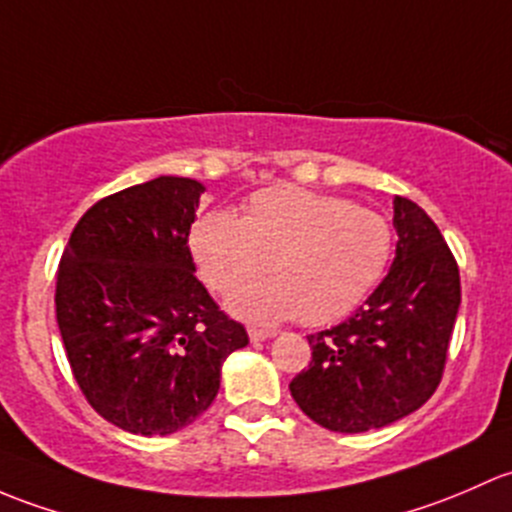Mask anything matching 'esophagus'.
<instances>
[{
	"mask_svg": "<svg viewBox=\"0 0 512 512\" xmlns=\"http://www.w3.org/2000/svg\"><path fill=\"white\" fill-rule=\"evenodd\" d=\"M276 335V330H266V328H249V337L254 342H261V340H268V337Z\"/></svg>",
	"mask_w": 512,
	"mask_h": 512,
	"instance_id": "34e87169",
	"label": "esophagus"
}]
</instances>
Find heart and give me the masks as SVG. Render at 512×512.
I'll return each mask as SVG.
<instances>
[{
    "label": "heart",
    "mask_w": 512,
    "mask_h": 512,
    "mask_svg": "<svg viewBox=\"0 0 512 512\" xmlns=\"http://www.w3.org/2000/svg\"><path fill=\"white\" fill-rule=\"evenodd\" d=\"M189 251L202 281L226 295L265 270L266 284L231 295L229 308L254 323L295 318L328 325L350 315L387 271L392 229L382 214L303 187L251 194L236 219L207 212L192 224Z\"/></svg>",
    "instance_id": "heart-1"
}]
</instances>
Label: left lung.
I'll list each match as a JSON object with an SVG mask.
<instances>
[{
	"instance_id": "obj_1",
	"label": "left lung",
	"mask_w": 512,
	"mask_h": 512,
	"mask_svg": "<svg viewBox=\"0 0 512 512\" xmlns=\"http://www.w3.org/2000/svg\"><path fill=\"white\" fill-rule=\"evenodd\" d=\"M397 256L345 323L308 335L310 365L291 382L300 409L330 431L360 434L419 409L439 387L461 305V276L439 226L394 199Z\"/></svg>"
}]
</instances>
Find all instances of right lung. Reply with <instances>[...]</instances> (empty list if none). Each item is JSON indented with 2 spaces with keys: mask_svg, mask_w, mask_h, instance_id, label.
<instances>
[{
  "mask_svg": "<svg viewBox=\"0 0 512 512\" xmlns=\"http://www.w3.org/2000/svg\"><path fill=\"white\" fill-rule=\"evenodd\" d=\"M204 187L157 177L98 199L56 271V323L81 394L110 424L175 434L212 407L221 362L249 345L194 276Z\"/></svg>",
  "mask_w": 512,
  "mask_h": 512,
  "instance_id": "1",
  "label": "right lung"
}]
</instances>
